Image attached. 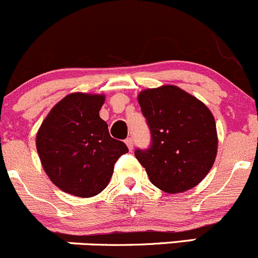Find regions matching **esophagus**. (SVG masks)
I'll return each instance as SVG.
<instances>
[{"label":"esophagus","instance_id":"esophagus-1","mask_svg":"<svg viewBox=\"0 0 258 258\" xmlns=\"http://www.w3.org/2000/svg\"><path fill=\"white\" fill-rule=\"evenodd\" d=\"M125 144H126V147L129 148V150H133V139L132 138H126Z\"/></svg>","mask_w":258,"mask_h":258}]
</instances>
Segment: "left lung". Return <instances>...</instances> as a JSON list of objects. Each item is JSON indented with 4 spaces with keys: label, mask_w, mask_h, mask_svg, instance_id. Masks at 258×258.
Masks as SVG:
<instances>
[{
    "label": "left lung",
    "mask_w": 258,
    "mask_h": 258,
    "mask_svg": "<svg viewBox=\"0 0 258 258\" xmlns=\"http://www.w3.org/2000/svg\"><path fill=\"white\" fill-rule=\"evenodd\" d=\"M150 129V147L135 157L150 182L167 193L196 187L217 155L216 121L197 98L174 85L147 89L138 96Z\"/></svg>",
    "instance_id": "1"
}]
</instances>
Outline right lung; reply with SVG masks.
<instances>
[{
	"label": "right lung",
	"mask_w": 258,
	"mask_h": 258,
	"mask_svg": "<svg viewBox=\"0 0 258 258\" xmlns=\"http://www.w3.org/2000/svg\"><path fill=\"white\" fill-rule=\"evenodd\" d=\"M104 95L74 93L58 101L36 135L40 160L51 182L69 195L93 197L109 184L114 164L128 153L99 116Z\"/></svg>",
	"instance_id": "add662e5"
}]
</instances>
